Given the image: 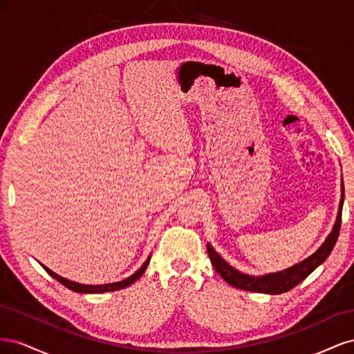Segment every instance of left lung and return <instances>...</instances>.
<instances>
[{"mask_svg":"<svg viewBox=\"0 0 354 354\" xmlns=\"http://www.w3.org/2000/svg\"><path fill=\"white\" fill-rule=\"evenodd\" d=\"M342 203H344V183L341 181V199H339L337 220L334 223V227H332L330 233L326 236L325 242L320 245L312 255L307 257V259L291 267H288L285 270L267 273L261 276L242 273L224 260L223 257L212 248L211 243H207L211 264L214 266L216 272L229 285L238 289H243V291L270 294V295H277V294H283L286 291H291L294 286H297L299 282H303L310 273H312L315 269H317V267L328 259L332 250H334L335 242L339 234V227H341Z\"/></svg>","mask_w":354,"mask_h":354,"instance_id":"obj_1","label":"left lung"}]
</instances>
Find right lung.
<instances>
[{
    "instance_id": "1",
    "label": "right lung",
    "mask_w": 354,
    "mask_h": 354,
    "mask_svg": "<svg viewBox=\"0 0 354 354\" xmlns=\"http://www.w3.org/2000/svg\"><path fill=\"white\" fill-rule=\"evenodd\" d=\"M149 261H151V255L147 257V260L143 263V266L140 267V269H138L134 274H131L130 277H127V279L120 281V282H112V283H104V285H85V283L73 282V281H69V279H66V277H62V276H59L57 273L50 270L48 267H46L44 264H41V266L44 267L46 272H47L51 277H55L56 281H59L62 285H65L66 288H69L71 291L81 292V294H102V292L118 291V289H122V288H127V286H130L131 283H134V282L138 279V277H140V276L145 273V270L147 269Z\"/></svg>"
}]
</instances>
